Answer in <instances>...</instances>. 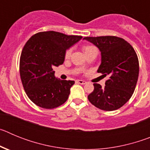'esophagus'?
I'll use <instances>...</instances> for the list:
<instances>
[{"mask_svg":"<svg viewBox=\"0 0 150 150\" xmlns=\"http://www.w3.org/2000/svg\"><path fill=\"white\" fill-rule=\"evenodd\" d=\"M76 83H79V84H81V85L86 84V82L84 81V80H81V79H79V80H76Z\"/></svg>","mask_w":150,"mask_h":150,"instance_id":"obj_1","label":"esophagus"}]
</instances>
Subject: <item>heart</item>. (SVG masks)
<instances>
[{
    "label": "heart",
    "instance_id": "b5f03b06",
    "mask_svg": "<svg viewBox=\"0 0 150 150\" xmlns=\"http://www.w3.org/2000/svg\"><path fill=\"white\" fill-rule=\"evenodd\" d=\"M83 51H84L85 53H86V54H88L89 52L92 51L93 50H95V48L92 46H84L83 47ZM71 52H72L71 48H68L66 50L65 52H64V59H67L70 58V56H71Z\"/></svg>",
    "mask_w": 150,
    "mask_h": 150
}]
</instances>
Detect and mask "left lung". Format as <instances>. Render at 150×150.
<instances>
[{"mask_svg": "<svg viewBox=\"0 0 150 150\" xmlns=\"http://www.w3.org/2000/svg\"><path fill=\"white\" fill-rule=\"evenodd\" d=\"M101 52V64L98 70L108 76L105 86L94 83L88 95L91 104L98 109L112 111L122 107L133 95L139 75L137 53L126 40L115 36L86 37Z\"/></svg>", "mask_w": 150, "mask_h": 150, "instance_id": "left-lung-1", "label": "left lung"}]
</instances>
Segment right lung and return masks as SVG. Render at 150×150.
I'll return each mask as SVG.
<instances>
[{"label":"right lung","instance_id":"add662e5","mask_svg":"<svg viewBox=\"0 0 150 150\" xmlns=\"http://www.w3.org/2000/svg\"><path fill=\"white\" fill-rule=\"evenodd\" d=\"M82 38L50 30L37 33L26 42L19 73L26 95L36 105L53 109L67 100L74 81L56 79L52 68L63 64L66 50Z\"/></svg>","mask_w":150,"mask_h":150}]
</instances>
